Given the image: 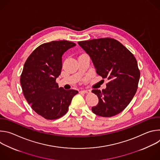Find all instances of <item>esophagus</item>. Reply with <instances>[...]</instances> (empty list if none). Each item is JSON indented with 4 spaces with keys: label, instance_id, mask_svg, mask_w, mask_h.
I'll use <instances>...</instances> for the list:
<instances>
[{
    "label": "esophagus",
    "instance_id": "obj_1",
    "mask_svg": "<svg viewBox=\"0 0 160 160\" xmlns=\"http://www.w3.org/2000/svg\"><path fill=\"white\" fill-rule=\"evenodd\" d=\"M80 92L82 93H83V94H88L90 92V90H82Z\"/></svg>",
    "mask_w": 160,
    "mask_h": 160
}]
</instances>
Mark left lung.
<instances>
[{"instance_id":"1","label":"left lung","mask_w":160,"mask_h":160,"mask_svg":"<svg viewBox=\"0 0 160 160\" xmlns=\"http://www.w3.org/2000/svg\"><path fill=\"white\" fill-rule=\"evenodd\" d=\"M92 60L97 73L109 82L102 91L93 89L99 99L92 108L96 115L111 117L130 102L138 87L140 71L134 56L118 40L102 38L78 42Z\"/></svg>"}]
</instances>
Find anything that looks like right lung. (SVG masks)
<instances>
[{
    "mask_svg": "<svg viewBox=\"0 0 160 160\" xmlns=\"http://www.w3.org/2000/svg\"><path fill=\"white\" fill-rule=\"evenodd\" d=\"M76 44L67 40L45 43L27 59L20 82L22 92L32 108L47 120L58 119L67 112L78 92L59 87L56 82L62 69L63 54Z\"/></svg>",
    "mask_w": 160,
    "mask_h": 160,
    "instance_id": "add662e5",
    "label": "right lung"
}]
</instances>
